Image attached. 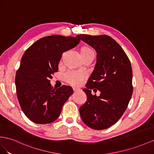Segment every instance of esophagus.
Instances as JSON below:
<instances>
[{"mask_svg": "<svg viewBox=\"0 0 154 154\" xmlns=\"http://www.w3.org/2000/svg\"><path fill=\"white\" fill-rule=\"evenodd\" d=\"M73 92H77V91H79V89L77 88H75V87H73Z\"/></svg>", "mask_w": 154, "mask_h": 154, "instance_id": "34e87169", "label": "esophagus"}]
</instances>
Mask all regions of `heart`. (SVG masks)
<instances>
[{"label": "heart", "instance_id": "obj_1", "mask_svg": "<svg viewBox=\"0 0 154 154\" xmlns=\"http://www.w3.org/2000/svg\"><path fill=\"white\" fill-rule=\"evenodd\" d=\"M80 52L82 57H87L89 55H95L94 51L88 46H82L81 48ZM64 79L66 82L70 85L77 86L81 83L82 81V75L79 72H70L66 73L64 75Z\"/></svg>", "mask_w": 154, "mask_h": 154}]
</instances>
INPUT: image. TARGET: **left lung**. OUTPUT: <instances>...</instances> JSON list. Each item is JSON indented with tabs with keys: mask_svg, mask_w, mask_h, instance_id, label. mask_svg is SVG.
I'll list each match as a JSON object with an SVG mask.
<instances>
[{
	"mask_svg": "<svg viewBox=\"0 0 154 154\" xmlns=\"http://www.w3.org/2000/svg\"><path fill=\"white\" fill-rule=\"evenodd\" d=\"M97 52V62L83 91L87 100L79 108L80 115L89 128L105 129L123 115L131 100L133 87L131 62L123 49L107 35L77 36ZM99 89V97L91 90Z\"/></svg>",
	"mask_w": 154,
	"mask_h": 154,
	"instance_id": "1",
	"label": "left lung"
}]
</instances>
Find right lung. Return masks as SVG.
Returning <instances> with one entry per match:
<instances>
[{"label":"right lung","instance_id":"obj_1","mask_svg":"<svg viewBox=\"0 0 154 154\" xmlns=\"http://www.w3.org/2000/svg\"><path fill=\"white\" fill-rule=\"evenodd\" d=\"M80 41L78 36H45L34 42L23 54L15 75L17 96L22 111L34 123L47 124L56 120L63 105L73 94L69 86L53 89L49 79L58 72L62 53Z\"/></svg>","mask_w":154,"mask_h":154}]
</instances>
